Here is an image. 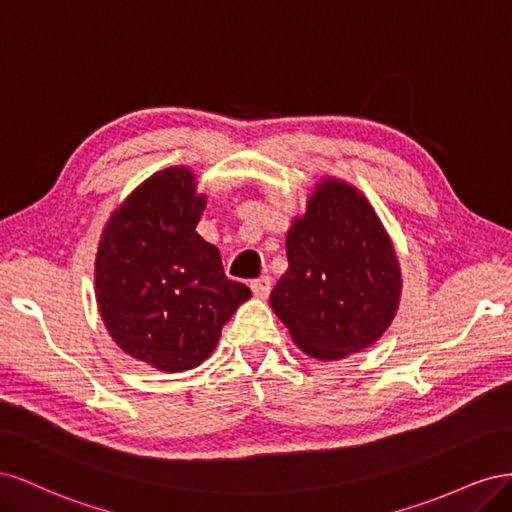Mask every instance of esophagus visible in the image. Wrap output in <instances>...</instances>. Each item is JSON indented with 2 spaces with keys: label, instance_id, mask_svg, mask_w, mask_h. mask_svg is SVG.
<instances>
[{
  "label": "esophagus",
  "instance_id": "1",
  "mask_svg": "<svg viewBox=\"0 0 512 512\" xmlns=\"http://www.w3.org/2000/svg\"><path fill=\"white\" fill-rule=\"evenodd\" d=\"M271 288H273V282H271L269 275H262V277H258V280L252 282V292L256 294L258 299H267Z\"/></svg>",
  "mask_w": 512,
  "mask_h": 512
}]
</instances>
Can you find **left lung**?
<instances>
[{
	"mask_svg": "<svg viewBox=\"0 0 512 512\" xmlns=\"http://www.w3.org/2000/svg\"><path fill=\"white\" fill-rule=\"evenodd\" d=\"M288 271L271 307L305 354L344 359L389 329L401 294L393 243L367 198L344 181L318 185L286 235Z\"/></svg>",
	"mask_w": 512,
	"mask_h": 512,
	"instance_id": "obj_1",
	"label": "left lung"
}]
</instances>
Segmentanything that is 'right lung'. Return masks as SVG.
<instances>
[{
    "label": "right lung",
    "mask_w": 512,
    "mask_h": 512,
    "mask_svg": "<svg viewBox=\"0 0 512 512\" xmlns=\"http://www.w3.org/2000/svg\"><path fill=\"white\" fill-rule=\"evenodd\" d=\"M203 209L190 170L166 168L113 213L98 247L96 297L108 333L123 352L170 374L203 363L252 297L196 232Z\"/></svg>",
    "instance_id": "1"
}]
</instances>
